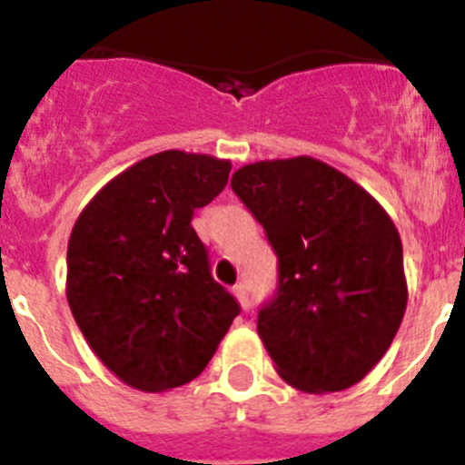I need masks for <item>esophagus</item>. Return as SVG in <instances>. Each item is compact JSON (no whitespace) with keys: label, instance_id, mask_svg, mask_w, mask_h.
Returning a JSON list of instances; mask_svg holds the SVG:
<instances>
[{"label":"esophagus","instance_id":"1","mask_svg":"<svg viewBox=\"0 0 465 465\" xmlns=\"http://www.w3.org/2000/svg\"><path fill=\"white\" fill-rule=\"evenodd\" d=\"M232 293H235V298H237V302H240L242 310H249V305H252V302H249V291H246L244 283H237L235 289H232Z\"/></svg>","mask_w":465,"mask_h":465}]
</instances>
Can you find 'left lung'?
Listing matches in <instances>:
<instances>
[{
	"mask_svg": "<svg viewBox=\"0 0 465 465\" xmlns=\"http://www.w3.org/2000/svg\"><path fill=\"white\" fill-rule=\"evenodd\" d=\"M232 191L262 223L279 258V289L258 335L298 391H344L391 347L408 307L402 244L363 186L310 155L261 160Z\"/></svg>",
	"mask_w": 465,
	"mask_h": 465,
	"instance_id": "8db88e82",
	"label": "left lung"
}]
</instances>
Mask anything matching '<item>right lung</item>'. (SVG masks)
I'll return each mask as SVG.
<instances>
[{
    "instance_id": "obj_1",
    "label": "right lung",
    "mask_w": 465,
    "mask_h": 465,
    "mask_svg": "<svg viewBox=\"0 0 465 465\" xmlns=\"http://www.w3.org/2000/svg\"><path fill=\"white\" fill-rule=\"evenodd\" d=\"M230 167L176 149L149 155L94 193L74 223L69 310L94 356L139 391L195 380L240 314L191 225Z\"/></svg>"
}]
</instances>
